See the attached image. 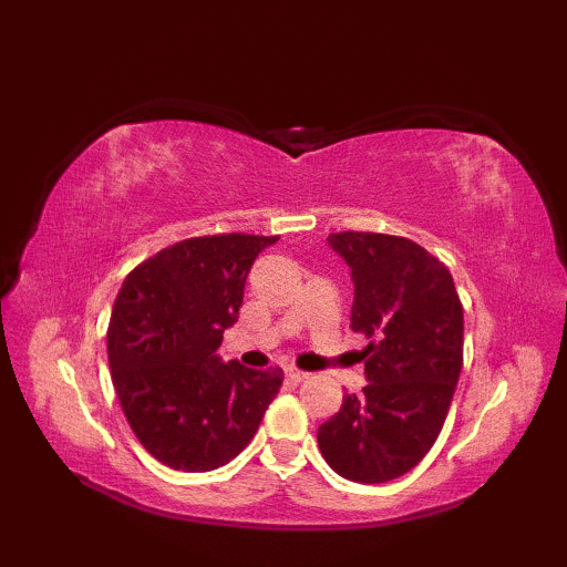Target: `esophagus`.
Masks as SVG:
<instances>
[{
	"label": "esophagus",
	"instance_id": "34e87169",
	"mask_svg": "<svg viewBox=\"0 0 567 567\" xmlns=\"http://www.w3.org/2000/svg\"><path fill=\"white\" fill-rule=\"evenodd\" d=\"M287 378H290L292 382H305V380H309V372L290 368V370H287Z\"/></svg>",
	"mask_w": 567,
	"mask_h": 567
}]
</instances>
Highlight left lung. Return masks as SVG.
<instances>
[{"label": "left lung", "mask_w": 567, "mask_h": 567, "mask_svg": "<svg viewBox=\"0 0 567 567\" xmlns=\"http://www.w3.org/2000/svg\"><path fill=\"white\" fill-rule=\"evenodd\" d=\"M329 246L351 268V329L365 333L368 384L317 431L346 480L390 483L436 443L463 368V305L449 268L402 236L343 231Z\"/></svg>", "instance_id": "1"}]
</instances>
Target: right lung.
<instances>
[{
    "instance_id": "1",
    "label": "right lung",
    "mask_w": 567,
    "mask_h": 567,
    "mask_svg": "<svg viewBox=\"0 0 567 567\" xmlns=\"http://www.w3.org/2000/svg\"><path fill=\"white\" fill-rule=\"evenodd\" d=\"M277 236L185 238L143 260L118 290L106 353L118 402L153 457L185 473L226 465L256 436L282 370L221 363L252 260Z\"/></svg>"
}]
</instances>
